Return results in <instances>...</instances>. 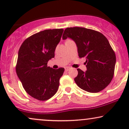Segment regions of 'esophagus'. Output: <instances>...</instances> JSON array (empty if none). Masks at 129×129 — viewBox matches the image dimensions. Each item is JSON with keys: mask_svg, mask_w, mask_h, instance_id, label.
<instances>
[{"mask_svg": "<svg viewBox=\"0 0 129 129\" xmlns=\"http://www.w3.org/2000/svg\"><path fill=\"white\" fill-rule=\"evenodd\" d=\"M70 69H71L70 67H66V68H65V70H66V71H69Z\"/></svg>", "mask_w": 129, "mask_h": 129, "instance_id": "esophagus-1", "label": "esophagus"}]
</instances>
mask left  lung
<instances>
[{
  "instance_id": "8db88e82",
  "label": "left lung",
  "mask_w": 129,
  "mask_h": 129,
  "mask_svg": "<svg viewBox=\"0 0 129 129\" xmlns=\"http://www.w3.org/2000/svg\"><path fill=\"white\" fill-rule=\"evenodd\" d=\"M70 38L76 43L80 58L86 59L87 70L78 69L75 81L81 89L98 93L113 79L116 56L109 41L102 33L82 27L67 28L62 39Z\"/></svg>"
}]
</instances>
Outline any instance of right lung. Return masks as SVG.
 I'll return each mask as SVG.
<instances>
[{
  "label": "right lung",
  "instance_id": "add662e5",
  "mask_svg": "<svg viewBox=\"0 0 129 129\" xmlns=\"http://www.w3.org/2000/svg\"><path fill=\"white\" fill-rule=\"evenodd\" d=\"M63 31L61 28L37 33L25 40L19 48L16 73L26 92L38 100H49L58 90L64 69H53L47 63L54 57Z\"/></svg>",
  "mask_w": 129,
  "mask_h": 129
}]
</instances>
